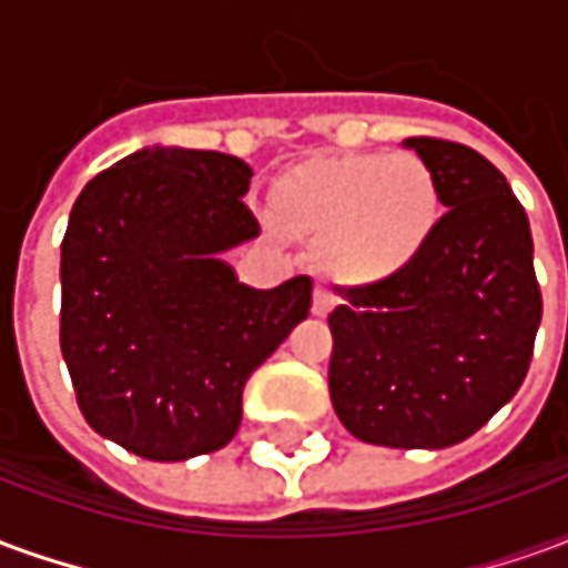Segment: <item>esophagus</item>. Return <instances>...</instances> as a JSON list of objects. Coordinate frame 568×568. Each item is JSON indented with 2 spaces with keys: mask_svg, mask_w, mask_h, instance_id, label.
Wrapping results in <instances>:
<instances>
[{
  "mask_svg": "<svg viewBox=\"0 0 568 568\" xmlns=\"http://www.w3.org/2000/svg\"><path fill=\"white\" fill-rule=\"evenodd\" d=\"M334 310V295L325 288V285H316L313 288V316H328Z\"/></svg>",
  "mask_w": 568,
  "mask_h": 568,
  "instance_id": "34e87169",
  "label": "esophagus"
}]
</instances>
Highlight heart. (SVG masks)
<instances>
[{"instance_id": "obj_1", "label": "heart", "mask_w": 568, "mask_h": 568, "mask_svg": "<svg viewBox=\"0 0 568 568\" xmlns=\"http://www.w3.org/2000/svg\"><path fill=\"white\" fill-rule=\"evenodd\" d=\"M273 222L320 248L337 283L381 285L407 271L438 224L435 175L417 154H344L273 187Z\"/></svg>"}]
</instances>
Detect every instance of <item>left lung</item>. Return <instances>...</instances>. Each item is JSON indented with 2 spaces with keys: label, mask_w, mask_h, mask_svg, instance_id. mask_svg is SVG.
Masks as SVG:
<instances>
[{
  "label": "left lung",
  "mask_w": 568,
  "mask_h": 568,
  "mask_svg": "<svg viewBox=\"0 0 568 568\" xmlns=\"http://www.w3.org/2000/svg\"><path fill=\"white\" fill-rule=\"evenodd\" d=\"M405 149L432 170L447 212L407 271L344 288L328 316V389L358 440L440 450L520 389L541 292L529 219L505 175L459 142L410 136Z\"/></svg>",
  "instance_id": "8db88e82"
}]
</instances>
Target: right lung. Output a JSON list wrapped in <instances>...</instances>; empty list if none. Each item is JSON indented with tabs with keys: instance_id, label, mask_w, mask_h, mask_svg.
<instances>
[{
	"instance_id": "1",
	"label": "right lung",
	"mask_w": 568,
	"mask_h": 568,
	"mask_svg": "<svg viewBox=\"0 0 568 568\" xmlns=\"http://www.w3.org/2000/svg\"><path fill=\"white\" fill-rule=\"evenodd\" d=\"M246 161L149 145L93 175L60 246V349L88 426L154 463L222 450L243 386L307 320L313 280H236L258 236Z\"/></svg>"
}]
</instances>
